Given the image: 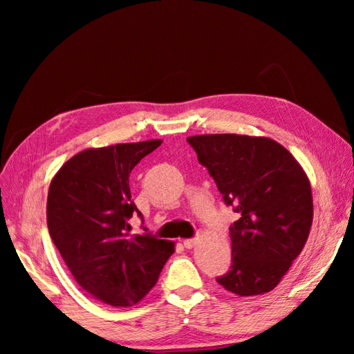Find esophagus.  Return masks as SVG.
<instances>
[{
  "instance_id": "34e87169",
  "label": "esophagus",
  "mask_w": 354,
  "mask_h": 354,
  "mask_svg": "<svg viewBox=\"0 0 354 354\" xmlns=\"http://www.w3.org/2000/svg\"><path fill=\"white\" fill-rule=\"evenodd\" d=\"M196 245V239H187V241H184V247L187 250H192Z\"/></svg>"
}]
</instances>
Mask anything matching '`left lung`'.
<instances>
[{
	"label": "left lung",
	"mask_w": 354,
	"mask_h": 354,
	"mask_svg": "<svg viewBox=\"0 0 354 354\" xmlns=\"http://www.w3.org/2000/svg\"><path fill=\"white\" fill-rule=\"evenodd\" d=\"M187 142L226 205L241 214L230 227L231 270L217 283L239 297L273 290L301 253L313 226L306 171L268 137L203 134Z\"/></svg>",
	"instance_id": "left-lung-1"
}]
</instances>
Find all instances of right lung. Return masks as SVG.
Listing matches in <instances>:
<instances>
[{
  "instance_id": "right-lung-1",
  "label": "right lung",
  "mask_w": 354,
  "mask_h": 354,
  "mask_svg": "<svg viewBox=\"0 0 354 354\" xmlns=\"http://www.w3.org/2000/svg\"><path fill=\"white\" fill-rule=\"evenodd\" d=\"M162 140L82 149L51 179L46 223L70 273L88 295L115 308L134 306L158 283L175 242L129 236L131 170Z\"/></svg>"
}]
</instances>
